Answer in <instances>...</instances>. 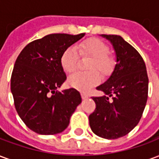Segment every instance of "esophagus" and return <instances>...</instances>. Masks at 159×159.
<instances>
[{"label":"esophagus","instance_id":"34e87169","mask_svg":"<svg viewBox=\"0 0 159 159\" xmlns=\"http://www.w3.org/2000/svg\"><path fill=\"white\" fill-rule=\"evenodd\" d=\"M81 95H82V98H83V100H85V99H88V98H89V94H87L86 93H81Z\"/></svg>","mask_w":159,"mask_h":159}]
</instances>
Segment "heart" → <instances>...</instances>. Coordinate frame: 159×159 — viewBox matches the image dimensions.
Returning <instances> with one entry per match:
<instances>
[{"label":"heart","instance_id":"obj_1","mask_svg":"<svg viewBox=\"0 0 159 159\" xmlns=\"http://www.w3.org/2000/svg\"><path fill=\"white\" fill-rule=\"evenodd\" d=\"M81 55H89L93 59L89 69L93 70L87 72H76L68 78V83L76 89L87 91L97 83H99L100 76L94 70H98L104 75H110L116 64L115 58L109 54L110 48L106 42L97 38H90L82 42L78 46ZM79 56L76 48L68 47L60 57V65L66 73L74 72L76 70Z\"/></svg>","mask_w":159,"mask_h":159}]
</instances>
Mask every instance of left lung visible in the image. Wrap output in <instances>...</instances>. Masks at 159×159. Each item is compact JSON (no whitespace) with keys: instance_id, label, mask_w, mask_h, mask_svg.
Here are the masks:
<instances>
[{"instance_id":"obj_1","label":"left lung","mask_w":159,"mask_h":159,"mask_svg":"<svg viewBox=\"0 0 159 159\" xmlns=\"http://www.w3.org/2000/svg\"><path fill=\"white\" fill-rule=\"evenodd\" d=\"M113 46L117 65L108 79L96 89L106 95L92 97L96 108L89 125L96 135L117 139L129 133L140 122L148 96L146 64L136 49L117 35H102Z\"/></svg>"}]
</instances>
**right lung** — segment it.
Instances as JSON below:
<instances>
[{"mask_svg":"<svg viewBox=\"0 0 159 159\" xmlns=\"http://www.w3.org/2000/svg\"><path fill=\"white\" fill-rule=\"evenodd\" d=\"M84 35L50 34L30 42L16 59L11 92L19 116L34 132L55 134L64 131L82 102L80 93L73 88L56 89L66 80L61 54Z\"/></svg>","mask_w":159,"mask_h":159,"instance_id":"1","label":"right lung"}]
</instances>
